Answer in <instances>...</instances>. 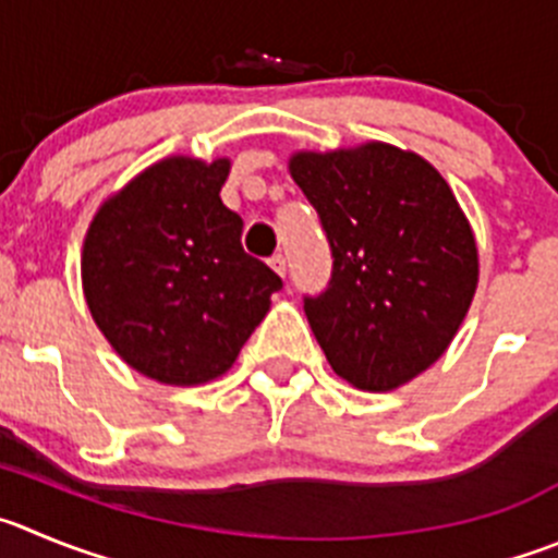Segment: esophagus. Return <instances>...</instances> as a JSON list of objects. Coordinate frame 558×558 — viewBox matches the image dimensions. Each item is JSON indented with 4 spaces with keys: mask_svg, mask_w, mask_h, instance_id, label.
I'll use <instances>...</instances> for the list:
<instances>
[{
    "mask_svg": "<svg viewBox=\"0 0 558 558\" xmlns=\"http://www.w3.org/2000/svg\"><path fill=\"white\" fill-rule=\"evenodd\" d=\"M269 267L275 269V272L280 275V278H286V269H289V264H286V255H280V253H275L272 258H269Z\"/></svg>",
    "mask_w": 558,
    "mask_h": 558,
    "instance_id": "esophagus-1",
    "label": "esophagus"
}]
</instances>
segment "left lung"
<instances>
[{
    "label": "left lung",
    "instance_id": "8db88e82",
    "mask_svg": "<svg viewBox=\"0 0 558 558\" xmlns=\"http://www.w3.org/2000/svg\"><path fill=\"white\" fill-rule=\"evenodd\" d=\"M291 175L332 255L305 316L327 363L361 390H390L429 368L471 308L476 242L444 175L385 143L296 154Z\"/></svg>",
    "mask_w": 558,
    "mask_h": 558
}]
</instances>
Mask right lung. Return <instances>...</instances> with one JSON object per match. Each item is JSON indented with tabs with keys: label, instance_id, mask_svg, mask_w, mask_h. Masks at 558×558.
Masks as SVG:
<instances>
[{
	"label": "right lung",
	"instance_id": "1",
	"mask_svg": "<svg viewBox=\"0 0 558 558\" xmlns=\"http://www.w3.org/2000/svg\"><path fill=\"white\" fill-rule=\"evenodd\" d=\"M228 159L173 156L98 208L82 286L98 330L165 385L220 377L283 280L244 253L242 217L220 201Z\"/></svg>",
	"mask_w": 558,
	"mask_h": 558
}]
</instances>
